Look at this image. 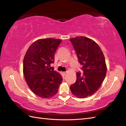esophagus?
<instances>
[{
  "label": "esophagus",
  "instance_id": "esophagus-1",
  "mask_svg": "<svg viewBox=\"0 0 126 126\" xmlns=\"http://www.w3.org/2000/svg\"><path fill=\"white\" fill-rule=\"evenodd\" d=\"M66 74H67V72H63V74H64V75H66Z\"/></svg>",
  "mask_w": 126,
  "mask_h": 126
}]
</instances>
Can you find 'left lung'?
Instances as JSON below:
<instances>
[{
    "label": "left lung",
    "instance_id": "obj_1",
    "mask_svg": "<svg viewBox=\"0 0 126 126\" xmlns=\"http://www.w3.org/2000/svg\"><path fill=\"white\" fill-rule=\"evenodd\" d=\"M70 41L83 71L82 75L77 72V80L70 86V90L77 97L85 98L96 93L105 79L107 71L105 58L98 45L88 38L77 37Z\"/></svg>",
    "mask_w": 126,
    "mask_h": 126
}]
</instances>
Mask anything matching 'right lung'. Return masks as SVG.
Masks as SVG:
<instances>
[{
	"label": "right lung",
	"mask_w": 126,
	"mask_h": 126,
	"mask_svg": "<svg viewBox=\"0 0 126 126\" xmlns=\"http://www.w3.org/2000/svg\"><path fill=\"white\" fill-rule=\"evenodd\" d=\"M62 40L39 39L32 43L24 58L23 72L27 83L37 96L42 98L52 97L57 93L63 77L50 64Z\"/></svg>",
	"instance_id": "obj_1"
}]
</instances>
